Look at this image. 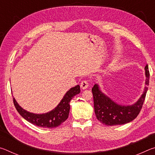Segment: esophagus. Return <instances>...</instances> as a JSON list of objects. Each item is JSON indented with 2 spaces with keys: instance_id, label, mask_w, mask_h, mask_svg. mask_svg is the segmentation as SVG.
Segmentation results:
<instances>
[{
  "instance_id": "34e87169",
  "label": "esophagus",
  "mask_w": 155,
  "mask_h": 155,
  "mask_svg": "<svg viewBox=\"0 0 155 155\" xmlns=\"http://www.w3.org/2000/svg\"><path fill=\"white\" fill-rule=\"evenodd\" d=\"M89 86V83L87 80H84L81 83V87L85 90V89H87Z\"/></svg>"
}]
</instances>
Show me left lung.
Masks as SVG:
<instances>
[{
  "label": "left lung",
  "mask_w": 155,
  "mask_h": 155,
  "mask_svg": "<svg viewBox=\"0 0 155 155\" xmlns=\"http://www.w3.org/2000/svg\"><path fill=\"white\" fill-rule=\"evenodd\" d=\"M146 84H149L150 72L148 65L145 67ZM148 87H145L143 94L137 103L130 106H122L114 103L112 100L106 96L99 90L98 85H95L91 90L94 98V111L96 118L103 124L107 126H115L127 124L137 117L142 108L145 101Z\"/></svg>",
  "instance_id": "1"
}]
</instances>
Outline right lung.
<instances>
[{
    "label": "right lung",
    "instance_id": "right-lung-1",
    "mask_svg": "<svg viewBox=\"0 0 155 155\" xmlns=\"http://www.w3.org/2000/svg\"><path fill=\"white\" fill-rule=\"evenodd\" d=\"M80 86L78 85L72 87L65 94L55 109L44 114H35L28 112L18 104L15 98L13 99V101L18 112L28 122L40 127L52 128L57 127L67 120L70 109V102L74 96L80 93Z\"/></svg>",
    "mask_w": 155,
    "mask_h": 155
}]
</instances>
